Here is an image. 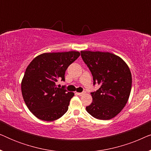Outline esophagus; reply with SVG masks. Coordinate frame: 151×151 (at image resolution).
Instances as JSON below:
<instances>
[{
	"label": "esophagus",
	"instance_id": "34e87169",
	"mask_svg": "<svg viewBox=\"0 0 151 151\" xmlns=\"http://www.w3.org/2000/svg\"><path fill=\"white\" fill-rule=\"evenodd\" d=\"M77 93L78 96H83L84 94H85V92H82V93Z\"/></svg>",
	"mask_w": 151,
	"mask_h": 151
}]
</instances>
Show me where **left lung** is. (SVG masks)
<instances>
[{"label": "left lung", "instance_id": "8db88e82", "mask_svg": "<svg viewBox=\"0 0 151 151\" xmlns=\"http://www.w3.org/2000/svg\"><path fill=\"white\" fill-rule=\"evenodd\" d=\"M82 58L91 72L93 84L100 85L91 93L93 102L86 107L95 118L112 119L121 112L129 100L132 76L127 63L109 52L81 51Z\"/></svg>", "mask_w": 151, "mask_h": 151}]
</instances>
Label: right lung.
Instances as JSON below:
<instances>
[{
	"label": "right lung",
	"mask_w": 151,
	"mask_h": 151,
	"mask_svg": "<svg viewBox=\"0 0 151 151\" xmlns=\"http://www.w3.org/2000/svg\"><path fill=\"white\" fill-rule=\"evenodd\" d=\"M80 53L78 51L45 53L35 58L27 67L21 82L22 95L29 110L38 119L51 122L68 110L74 93L58 88L65 81V71Z\"/></svg>",
	"instance_id": "obj_1"
}]
</instances>
